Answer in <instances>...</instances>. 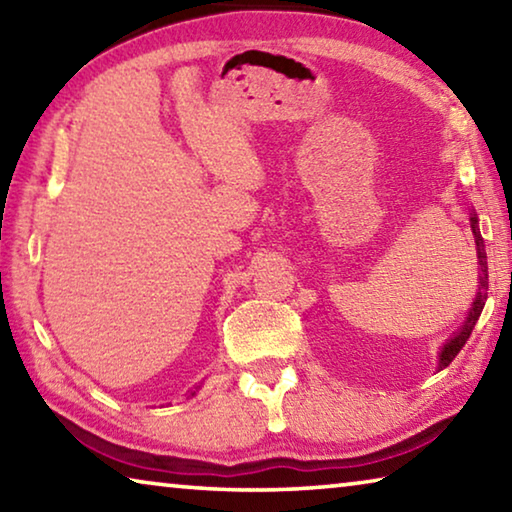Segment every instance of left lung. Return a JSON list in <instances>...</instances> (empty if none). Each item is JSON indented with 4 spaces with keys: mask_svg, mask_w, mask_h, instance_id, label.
<instances>
[{
    "mask_svg": "<svg viewBox=\"0 0 512 512\" xmlns=\"http://www.w3.org/2000/svg\"><path fill=\"white\" fill-rule=\"evenodd\" d=\"M470 228L474 232L476 259H479V291H476L472 307H470V311H467L465 323L458 327L454 336H449L443 348H440V352H438V370L447 368L449 363L454 361L456 354L461 352L465 341L470 339L476 320H479V316H481L485 300H488V262H485V244H483V237H481V230H479V216H476V212L470 214Z\"/></svg>",
    "mask_w": 512,
    "mask_h": 512,
    "instance_id": "obj_1",
    "label": "left lung"
}]
</instances>
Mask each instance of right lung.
<instances>
[{
    "instance_id": "add662e5",
    "label": "right lung",
    "mask_w": 512,
    "mask_h": 512,
    "mask_svg": "<svg viewBox=\"0 0 512 512\" xmlns=\"http://www.w3.org/2000/svg\"><path fill=\"white\" fill-rule=\"evenodd\" d=\"M198 388H201V386H196V391H198ZM196 391H194V393H192V395H196Z\"/></svg>"
}]
</instances>
